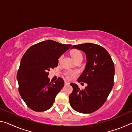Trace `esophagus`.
Segmentation results:
<instances>
[{
    "label": "esophagus",
    "mask_w": 132,
    "mask_h": 132,
    "mask_svg": "<svg viewBox=\"0 0 132 132\" xmlns=\"http://www.w3.org/2000/svg\"><path fill=\"white\" fill-rule=\"evenodd\" d=\"M70 84V82H69L67 81H64V84H65V85H67V84Z\"/></svg>",
    "instance_id": "obj_1"
}]
</instances>
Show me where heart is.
Masks as SVG:
<instances>
[{
    "mask_svg": "<svg viewBox=\"0 0 132 132\" xmlns=\"http://www.w3.org/2000/svg\"><path fill=\"white\" fill-rule=\"evenodd\" d=\"M70 54H71V57L73 58V59L74 60V61L75 62L77 61H79V60L82 59V53L79 50H73L71 51ZM62 57H63V56L62 55H61V56L59 57V59H58L59 62L61 61V59H62ZM77 74H78V72L76 70H66L64 71V75L66 77L67 79H70V80L73 79L75 76H76Z\"/></svg>",
    "mask_w": 132,
    "mask_h": 132,
    "instance_id": "heart-1",
    "label": "heart"
}]
</instances>
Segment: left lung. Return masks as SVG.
I'll return each mask as SVG.
<instances>
[{"instance_id": "8db88e82", "label": "left lung", "mask_w": 132, "mask_h": 132, "mask_svg": "<svg viewBox=\"0 0 132 132\" xmlns=\"http://www.w3.org/2000/svg\"><path fill=\"white\" fill-rule=\"evenodd\" d=\"M71 48L86 53V68L77 81L87 83L88 86L80 90L77 84L70 83L73 92L69 95V102L72 108L79 112H94L106 101L113 87L114 64L108 51L99 45L86 43L74 45Z\"/></svg>"}]
</instances>
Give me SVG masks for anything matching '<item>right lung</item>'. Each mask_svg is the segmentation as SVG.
<instances>
[{"label": "right lung", "instance_id": "add662e5", "mask_svg": "<svg viewBox=\"0 0 132 132\" xmlns=\"http://www.w3.org/2000/svg\"><path fill=\"white\" fill-rule=\"evenodd\" d=\"M71 46L46 40L33 45L24 54L17 79L20 94L31 109L42 112L52 106L64 81L58 77L55 81L50 82L49 71L57 66L58 59Z\"/></svg>", "mask_w": 132, "mask_h": 132}]
</instances>
